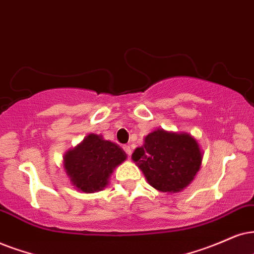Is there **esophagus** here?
I'll return each instance as SVG.
<instances>
[{
  "label": "esophagus",
  "instance_id": "1",
  "mask_svg": "<svg viewBox=\"0 0 254 254\" xmlns=\"http://www.w3.org/2000/svg\"><path fill=\"white\" fill-rule=\"evenodd\" d=\"M123 150L125 151V153H127V156H131V147L129 145H124Z\"/></svg>",
  "mask_w": 254,
  "mask_h": 254
}]
</instances>
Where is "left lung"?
Returning <instances> with one entry per match:
<instances>
[{
	"instance_id": "obj_1",
	"label": "left lung",
	"mask_w": 254,
	"mask_h": 254,
	"mask_svg": "<svg viewBox=\"0 0 254 254\" xmlns=\"http://www.w3.org/2000/svg\"><path fill=\"white\" fill-rule=\"evenodd\" d=\"M200 149L188 133L156 130L137 147L132 159L147 183L162 192H179L193 181L201 164Z\"/></svg>"
}]
</instances>
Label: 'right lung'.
<instances>
[{
	"mask_svg": "<svg viewBox=\"0 0 254 254\" xmlns=\"http://www.w3.org/2000/svg\"><path fill=\"white\" fill-rule=\"evenodd\" d=\"M127 158L117 144L98 134H89L64 157V168L70 181L83 192L99 191L109 184L112 170Z\"/></svg>",
	"mask_w": 254,
	"mask_h": 254,
	"instance_id": "right-lung-1",
	"label": "right lung"
}]
</instances>
